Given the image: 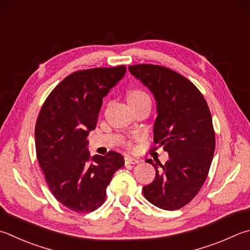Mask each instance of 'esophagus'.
I'll list each match as a JSON object with an SVG mask.
<instances>
[{"label": "esophagus", "instance_id": "1", "mask_svg": "<svg viewBox=\"0 0 250 250\" xmlns=\"http://www.w3.org/2000/svg\"><path fill=\"white\" fill-rule=\"evenodd\" d=\"M137 163H139V161L137 160V158L130 157V156H125V165L137 164Z\"/></svg>", "mask_w": 250, "mask_h": 250}]
</instances>
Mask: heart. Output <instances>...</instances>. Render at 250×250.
<instances>
[{"label":"heart","mask_w":250,"mask_h":250,"mask_svg":"<svg viewBox=\"0 0 250 250\" xmlns=\"http://www.w3.org/2000/svg\"><path fill=\"white\" fill-rule=\"evenodd\" d=\"M128 102L129 104H138V103H143V102H151V98H149L148 94H146L143 90H133L131 92L128 96ZM125 145L126 147H131V142L126 141L125 142Z\"/></svg>","instance_id":"b5f03b06"}]
</instances>
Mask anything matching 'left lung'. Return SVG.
<instances>
[{"label": "left lung", "mask_w": 250, "mask_h": 250, "mask_svg": "<svg viewBox=\"0 0 250 250\" xmlns=\"http://www.w3.org/2000/svg\"><path fill=\"white\" fill-rule=\"evenodd\" d=\"M129 71L156 99L154 142L169 155L165 165L146 160L156 176L144 186L143 194L163 210H178L197 196L210 170L215 149L210 109L197 86L168 67L135 64Z\"/></svg>", "instance_id": "left-lung-1"}]
</instances>
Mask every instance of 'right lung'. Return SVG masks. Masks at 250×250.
Instances as JSON below:
<instances>
[{"label": "right lung", "instance_id": "obj_1", "mask_svg": "<svg viewBox=\"0 0 250 250\" xmlns=\"http://www.w3.org/2000/svg\"><path fill=\"white\" fill-rule=\"evenodd\" d=\"M126 71L125 65L73 72L44 101L36 121V153L54 198L76 213H88L106 200V188L125 165L109 151L89 162L87 137L96 128L103 98Z\"/></svg>", "mask_w": 250, "mask_h": 250}]
</instances>
